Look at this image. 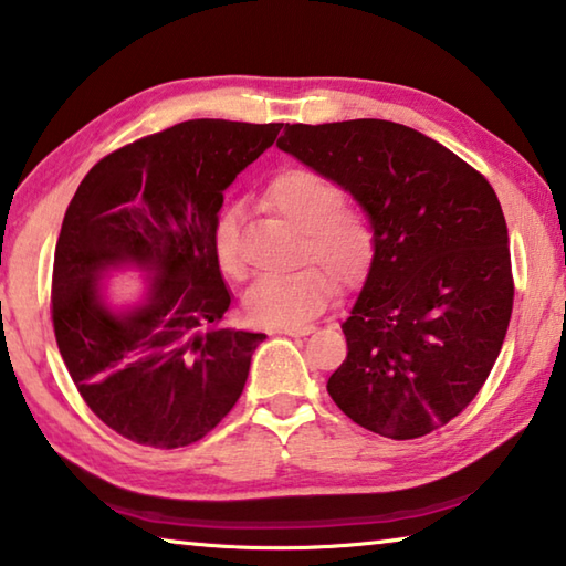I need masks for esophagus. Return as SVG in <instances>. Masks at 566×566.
<instances>
[{
    "instance_id": "obj_1",
    "label": "esophagus",
    "mask_w": 566,
    "mask_h": 566,
    "mask_svg": "<svg viewBox=\"0 0 566 566\" xmlns=\"http://www.w3.org/2000/svg\"><path fill=\"white\" fill-rule=\"evenodd\" d=\"M314 324H294V327H280L276 329V334H286V337H306V334H312Z\"/></svg>"
}]
</instances>
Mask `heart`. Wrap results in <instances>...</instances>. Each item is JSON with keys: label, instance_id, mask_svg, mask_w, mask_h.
Wrapping results in <instances>:
<instances>
[{"label": "heart", "instance_id": "b5f03b06", "mask_svg": "<svg viewBox=\"0 0 566 566\" xmlns=\"http://www.w3.org/2000/svg\"><path fill=\"white\" fill-rule=\"evenodd\" d=\"M272 207L300 227V252L319 264H302L300 270L264 274L244 294L247 317L262 327H294L322 312L334 294L337 272L344 282H354L371 262V229L357 207L339 202V189L312 169H286L266 189ZM239 214L227 207L217 217L214 249L222 270L242 276L244 260L239 252ZM325 266L322 268L321 264Z\"/></svg>", "mask_w": 566, "mask_h": 566}]
</instances>
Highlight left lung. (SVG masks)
Instances as JSON below:
<instances>
[{"mask_svg":"<svg viewBox=\"0 0 566 566\" xmlns=\"http://www.w3.org/2000/svg\"><path fill=\"white\" fill-rule=\"evenodd\" d=\"M276 147L349 191L371 224L329 397L381 437L434 432L476 397L510 327V234L492 185L387 119L286 124Z\"/></svg>","mask_w":566,"mask_h":566,"instance_id":"8db88e82","label":"left lung"}]
</instances>
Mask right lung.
Masks as SVG:
<instances>
[{
	"instance_id": "right-lung-1",
	"label": "right lung",
	"mask_w": 566,
	"mask_h": 566,
	"mask_svg": "<svg viewBox=\"0 0 566 566\" xmlns=\"http://www.w3.org/2000/svg\"><path fill=\"white\" fill-rule=\"evenodd\" d=\"M282 124L189 119L104 157L76 189L54 254L56 347L90 409L132 442H199L237 405L266 334L232 329L214 224L224 189ZM146 292L112 305L109 273Z\"/></svg>"
}]
</instances>
